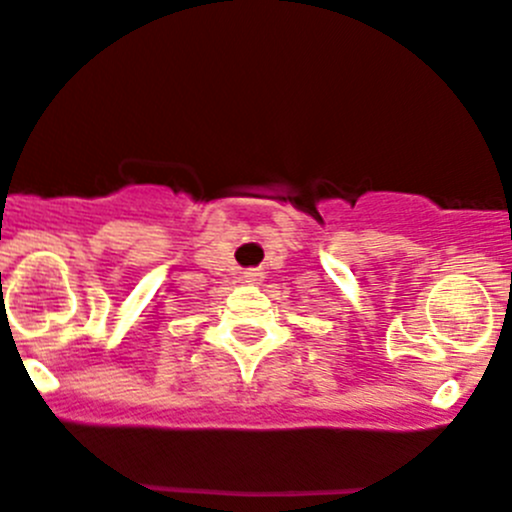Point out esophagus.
Segmentation results:
<instances>
[{"mask_svg":"<svg viewBox=\"0 0 512 512\" xmlns=\"http://www.w3.org/2000/svg\"><path fill=\"white\" fill-rule=\"evenodd\" d=\"M245 280L250 282V285H260V282H262V272L260 270H247L245 272Z\"/></svg>","mask_w":512,"mask_h":512,"instance_id":"esophagus-1","label":"esophagus"}]
</instances>
